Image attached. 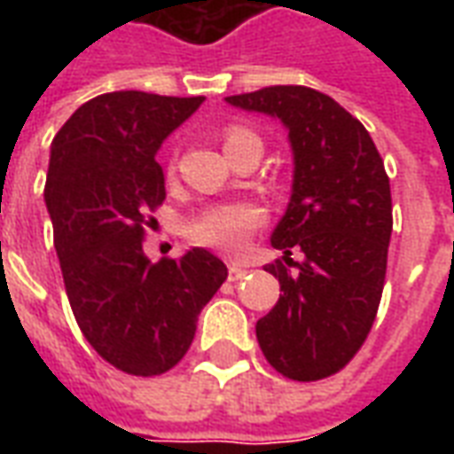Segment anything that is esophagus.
I'll list each match as a JSON object with an SVG mask.
<instances>
[{
  "label": "esophagus",
  "instance_id": "34e87169",
  "mask_svg": "<svg viewBox=\"0 0 454 454\" xmlns=\"http://www.w3.org/2000/svg\"><path fill=\"white\" fill-rule=\"evenodd\" d=\"M246 267H240V265H228V279L231 282H238V279H243L246 277Z\"/></svg>",
  "mask_w": 454,
  "mask_h": 454
}]
</instances>
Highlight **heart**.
I'll return each mask as SVG.
<instances>
[{
  "instance_id": "obj_1",
  "label": "heart",
  "mask_w": 454,
  "mask_h": 454,
  "mask_svg": "<svg viewBox=\"0 0 454 454\" xmlns=\"http://www.w3.org/2000/svg\"><path fill=\"white\" fill-rule=\"evenodd\" d=\"M246 143H260L257 133L233 123L223 130V148L233 153ZM262 211L255 204L247 201H233V204H216L204 208L201 214L189 221L184 226V236L189 243L199 247L216 250L221 255H238L247 243V236L262 223Z\"/></svg>"
}]
</instances>
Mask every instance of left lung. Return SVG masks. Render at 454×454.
Returning a JSON list of instances; mask_svg holds the SVG:
<instances>
[{
  "label": "left lung",
  "mask_w": 454,
  "mask_h": 454,
  "mask_svg": "<svg viewBox=\"0 0 454 454\" xmlns=\"http://www.w3.org/2000/svg\"><path fill=\"white\" fill-rule=\"evenodd\" d=\"M226 102L277 116L294 150L292 199L272 233L285 257L265 265L282 294L257 321V342L286 380H325L357 355L380 309L394 226L384 160L360 121L311 87Z\"/></svg>",
  "instance_id": "1"
}]
</instances>
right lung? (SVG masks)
<instances>
[{
	"instance_id": "right-lung-1",
	"label": "right lung",
	"mask_w": 454,
	"mask_h": 454,
	"mask_svg": "<svg viewBox=\"0 0 454 454\" xmlns=\"http://www.w3.org/2000/svg\"><path fill=\"white\" fill-rule=\"evenodd\" d=\"M204 97L109 92L82 104L58 130L45 207L63 282L80 331L116 370L155 377L172 370L226 265L204 247L150 262V216L165 201L155 153Z\"/></svg>"
}]
</instances>
